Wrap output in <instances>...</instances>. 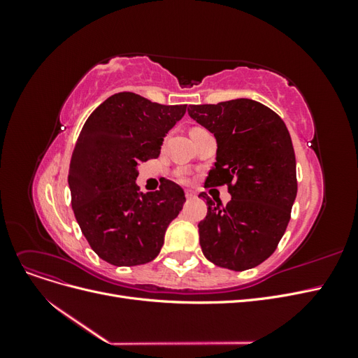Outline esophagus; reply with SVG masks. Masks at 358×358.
Instances as JSON below:
<instances>
[{
	"label": "esophagus",
	"instance_id": "1",
	"mask_svg": "<svg viewBox=\"0 0 358 358\" xmlns=\"http://www.w3.org/2000/svg\"><path fill=\"white\" fill-rule=\"evenodd\" d=\"M185 197H187L188 200H192L194 197H196V192L191 191V189H187V191H185Z\"/></svg>",
	"mask_w": 358,
	"mask_h": 358
}]
</instances>
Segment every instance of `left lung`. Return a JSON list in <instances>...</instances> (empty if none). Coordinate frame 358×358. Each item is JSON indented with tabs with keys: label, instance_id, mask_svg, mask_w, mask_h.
I'll use <instances>...</instances> for the list:
<instances>
[{
	"label": "left lung",
	"instance_id": "1",
	"mask_svg": "<svg viewBox=\"0 0 358 358\" xmlns=\"http://www.w3.org/2000/svg\"><path fill=\"white\" fill-rule=\"evenodd\" d=\"M188 115L210 131L218 149L206 185L229 187L221 208L206 192L199 224L204 257L236 272L262 264L282 239L297 196L296 155L288 129L264 104L237 99L189 106Z\"/></svg>",
	"mask_w": 358,
	"mask_h": 358
}]
</instances>
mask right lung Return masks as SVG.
Listing matches in <instances>:
<instances>
[{"label":"right lung","mask_w":358,"mask_h":358,"mask_svg":"<svg viewBox=\"0 0 358 358\" xmlns=\"http://www.w3.org/2000/svg\"><path fill=\"white\" fill-rule=\"evenodd\" d=\"M187 104L162 106L134 92L109 96L86 119L69 170L76 220L94 252L113 266H138L159 254L185 192L166 180L142 194L138 164L158 158Z\"/></svg>","instance_id":"add662e5"}]
</instances>
